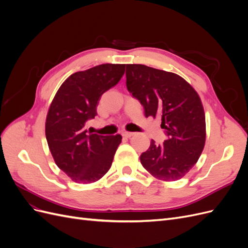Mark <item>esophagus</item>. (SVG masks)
Listing matches in <instances>:
<instances>
[{"label":"esophagus","mask_w":248,"mask_h":248,"mask_svg":"<svg viewBox=\"0 0 248 248\" xmlns=\"http://www.w3.org/2000/svg\"><path fill=\"white\" fill-rule=\"evenodd\" d=\"M133 134H134L133 132H128V131H123V132H122V136H123L124 138H127V139L132 137Z\"/></svg>","instance_id":"obj_1"}]
</instances>
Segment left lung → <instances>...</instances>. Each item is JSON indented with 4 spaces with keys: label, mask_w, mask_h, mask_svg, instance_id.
I'll return each mask as SVG.
<instances>
[{
    "label": "left lung",
    "mask_w": 248,
    "mask_h": 248,
    "mask_svg": "<svg viewBox=\"0 0 248 248\" xmlns=\"http://www.w3.org/2000/svg\"><path fill=\"white\" fill-rule=\"evenodd\" d=\"M126 86L144 107L145 116L161 119L168 139L151 140L140 163L162 181H177L199 160L205 146L206 120L200 96L184 78L141 64L126 65Z\"/></svg>",
    "instance_id": "obj_1"
}]
</instances>
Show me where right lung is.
Returning a JSON list of instances; mask_svg holds the SVG:
<instances>
[{"label":"right lung","mask_w":248,"mask_h":248,"mask_svg":"<svg viewBox=\"0 0 248 248\" xmlns=\"http://www.w3.org/2000/svg\"><path fill=\"white\" fill-rule=\"evenodd\" d=\"M125 64H101L71 74L52 100L46 122V136L55 162L74 182L98 181L110 169L120 134L88 132L87 122L97 116L101 95L116 86Z\"/></svg>","instance_id":"add662e5"}]
</instances>
